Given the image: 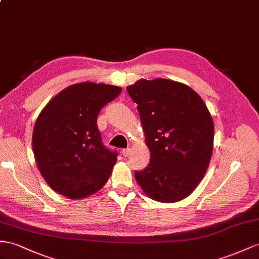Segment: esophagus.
<instances>
[{
  "instance_id": "obj_1",
  "label": "esophagus",
  "mask_w": 259,
  "mask_h": 259,
  "mask_svg": "<svg viewBox=\"0 0 259 259\" xmlns=\"http://www.w3.org/2000/svg\"><path fill=\"white\" fill-rule=\"evenodd\" d=\"M130 153H131V148H124L122 150V154L124 157H127L130 155Z\"/></svg>"
}]
</instances>
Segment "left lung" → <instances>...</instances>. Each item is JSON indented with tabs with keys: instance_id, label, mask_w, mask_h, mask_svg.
Here are the masks:
<instances>
[{
	"instance_id": "left-lung-1",
	"label": "left lung",
	"mask_w": 259,
	"mask_h": 259,
	"mask_svg": "<svg viewBox=\"0 0 259 259\" xmlns=\"http://www.w3.org/2000/svg\"><path fill=\"white\" fill-rule=\"evenodd\" d=\"M137 104L150 151L149 165L135 172L145 194L172 203L190 195L211 160L214 124L203 100L181 82L141 79L126 87Z\"/></svg>"
}]
</instances>
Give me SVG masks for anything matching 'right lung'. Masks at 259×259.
Returning <instances> with one entry per match:
<instances>
[{
  "label": "right lung",
  "instance_id": "1",
  "mask_svg": "<svg viewBox=\"0 0 259 259\" xmlns=\"http://www.w3.org/2000/svg\"><path fill=\"white\" fill-rule=\"evenodd\" d=\"M121 91L111 84L75 83L39 113L31 143L37 167L54 191L78 200L96 193L109 180L117 154L104 147L97 119Z\"/></svg>",
  "mask_w": 259,
  "mask_h": 259
}]
</instances>
